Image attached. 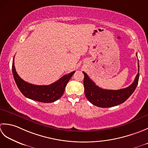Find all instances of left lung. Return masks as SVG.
I'll list each match as a JSON object with an SVG mask.
<instances>
[{
	"instance_id": "obj_1",
	"label": "left lung",
	"mask_w": 148,
	"mask_h": 148,
	"mask_svg": "<svg viewBox=\"0 0 148 148\" xmlns=\"http://www.w3.org/2000/svg\"><path fill=\"white\" fill-rule=\"evenodd\" d=\"M136 56H137V53H136ZM82 72L84 75V92L87 99L96 106L108 108L123 103L134 92L136 89L139 78V65L138 61V73L134 82L126 88L119 90L101 89L90 79L86 73Z\"/></svg>"
}]
</instances>
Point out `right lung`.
Returning <instances> with one entry per match:
<instances>
[{"mask_svg": "<svg viewBox=\"0 0 148 148\" xmlns=\"http://www.w3.org/2000/svg\"><path fill=\"white\" fill-rule=\"evenodd\" d=\"M12 71L15 82L21 92L27 98L43 103H52L61 98L64 92L66 84L75 72L74 71L64 75L59 80L50 85L37 86L25 82L19 77L15 70L14 58Z\"/></svg>", "mask_w": 148, "mask_h": 148, "instance_id": "right-lung-1", "label": "right lung"}]
</instances>
